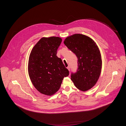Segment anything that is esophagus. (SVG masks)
<instances>
[{
	"mask_svg": "<svg viewBox=\"0 0 126 126\" xmlns=\"http://www.w3.org/2000/svg\"><path fill=\"white\" fill-rule=\"evenodd\" d=\"M67 68L68 69V70L69 71H70V66H68V67H67Z\"/></svg>",
	"mask_w": 126,
	"mask_h": 126,
	"instance_id": "obj_1",
	"label": "esophagus"
}]
</instances>
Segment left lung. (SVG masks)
<instances>
[{
	"label": "left lung",
	"instance_id": "left-lung-1",
	"mask_svg": "<svg viewBox=\"0 0 126 126\" xmlns=\"http://www.w3.org/2000/svg\"><path fill=\"white\" fill-rule=\"evenodd\" d=\"M67 48L78 58L77 72L71 79L80 90L87 91L94 87L101 74L102 59L99 49L90 37L81 34L67 37L64 41Z\"/></svg>",
	"mask_w": 126,
	"mask_h": 126
}]
</instances>
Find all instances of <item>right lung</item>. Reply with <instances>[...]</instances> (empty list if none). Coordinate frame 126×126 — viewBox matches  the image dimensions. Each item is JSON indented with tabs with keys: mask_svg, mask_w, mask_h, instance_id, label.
<instances>
[{
	"mask_svg": "<svg viewBox=\"0 0 126 126\" xmlns=\"http://www.w3.org/2000/svg\"><path fill=\"white\" fill-rule=\"evenodd\" d=\"M62 42L59 37H42L30 54L28 71L34 87L45 95L52 96L60 89L64 77L69 75L57 50Z\"/></svg>",
	"mask_w": 126,
	"mask_h": 126,
	"instance_id": "obj_1",
	"label": "right lung"
}]
</instances>
